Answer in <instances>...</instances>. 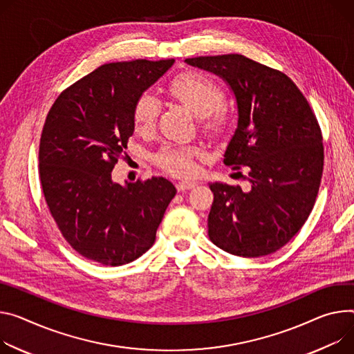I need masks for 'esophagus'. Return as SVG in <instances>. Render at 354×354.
<instances>
[{
	"mask_svg": "<svg viewBox=\"0 0 354 354\" xmlns=\"http://www.w3.org/2000/svg\"><path fill=\"white\" fill-rule=\"evenodd\" d=\"M195 186H196L195 182H179L176 185V189H178V192H185V190H189V189L195 187Z\"/></svg>",
	"mask_w": 354,
	"mask_h": 354,
	"instance_id": "34e87169",
	"label": "esophagus"
}]
</instances>
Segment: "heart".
<instances>
[{
	"label": "heart",
	"instance_id": "heart-1",
	"mask_svg": "<svg viewBox=\"0 0 354 354\" xmlns=\"http://www.w3.org/2000/svg\"><path fill=\"white\" fill-rule=\"evenodd\" d=\"M171 97L187 107L199 117L203 133L212 138H221L227 134L232 125L230 114L221 106L226 100V93L212 79L196 73L185 72L167 87ZM160 104L152 93H142L133 110L136 131L141 136L151 134L156 125ZM202 155L196 147L165 145L155 155V164L174 176H189L195 171V159Z\"/></svg>",
	"mask_w": 354,
	"mask_h": 354
}]
</instances>
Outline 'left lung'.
Wrapping results in <instances>:
<instances>
[{
	"instance_id": "1",
	"label": "left lung",
	"mask_w": 354,
	"mask_h": 354,
	"mask_svg": "<svg viewBox=\"0 0 354 354\" xmlns=\"http://www.w3.org/2000/svg\"><path fill=\"white\" fill-rule=\"evenodd\" d=\"M187 65L226 82L237 103V128L223 162L245 167L250 190L210 183L209 237L239 257H263L291 240L309 217L322 179L317 120L297 84L243 55L199 56Z\"/></svg>"
}]
</instances>
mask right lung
<instances>
[{
  "instance_id": "1",
  "label": "right lung",
  "mask_w": 354,
  "mask_h": 354,
  "mask_svg": "<svg viewBox=\"0 0 354 354\" xmlns=\"http://www.w3.org/2000/svg\"><path fill=\"white\" fill-rule=\"evenodd\" d=\"M174 59L107 63L63 90L39 144V179L65 240L84 259L128 264L148 251L176 195L165 178L113 182L111 171L134 133L140 95Z\"/></svg>"
}]
</instances>
